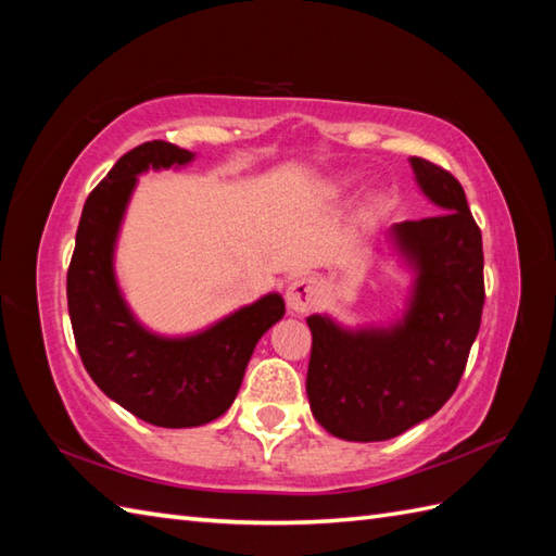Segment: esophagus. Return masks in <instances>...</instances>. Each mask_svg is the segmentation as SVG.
I'll return each instance as SVG.
<instances>
[{
    "instance_id": "esophagus-1",
    "label": "esophagus",
    "mask_w": 556,
    "mask_h": 556,
    "mask_svg": "<svg viewBox=\"0 0 556 556\" xmlns=\"http://www.w3.org/2000/svg\"><path fill=\"white\" fill-rule=\"evenodd\" d=\"M287 303L293 313H308L320 303V285L313 277H296L287 289Z\"/></svg>"
}]
</instances>
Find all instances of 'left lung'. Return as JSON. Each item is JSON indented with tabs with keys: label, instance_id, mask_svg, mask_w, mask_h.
I'll return each instance as SVG.
<instances>
[{
	"label": "left lung",
	"instance_id": "obj_1",
	"mask_svg": "<svg viewBox=\"0 0 556 556\" xmlns=\"http://www.w3.org/2000/svg\"><path fill=\"white\" fill-rule=\"evenodd\" d=\"M437 217L389 229L394 253L413 271L406 311L387 327H344L311 315V410L323 428L349 442H382L440 410L464 375L478 337L485 281L482 236L464 188L446 169L410 157Z\"/></svg>",
	"mask_w": 556,
	"mask_h": 556
}]
</instances>
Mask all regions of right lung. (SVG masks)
I'll list each match as a JSON object with an SVG mask.
<instances>
[{
	"instance_id": "right-lung-1",
	"label": "right lung",
	"mask_w": 556,
	"mask_h": 556,
	"mask_svg": "<svg viewBox=\"0 0 556 556\" xmlns=\"http://www.w3.org/2000/svg\"><path fill=\"white\" fill-rule=\"evenodd\" d=\"M193 160L195 152L164 140L126 152L83 205L66 275L71 327L92 382L157 428H198L227 413L260 337L285 317V299L271 291L200 332L164 337L128 308L114 253L138 176Z\"/></svg>"
}]
</instances>
